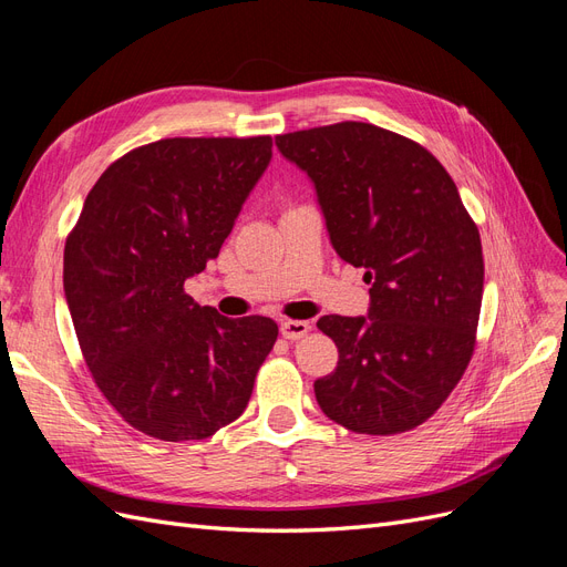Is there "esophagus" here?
Listing matches in <instances>:
<instances>
[{
	"label": "esophagus",
	"instance_id": "34e87169",
	"mask_svg": "<svg viewBox=\"0 0 567 567\" xmlns=\"http://www.w3.org/2000/svg\"><path fill=\"white\" fill-rule=\"evenodd\" d=\"M310 329H312V326L307 321H300V319H284L281 321V336L286 340H300V338L310 333Z\"/></svg>",
	"mask_w": 567,
	"mask_h": 567
}]
</instances>
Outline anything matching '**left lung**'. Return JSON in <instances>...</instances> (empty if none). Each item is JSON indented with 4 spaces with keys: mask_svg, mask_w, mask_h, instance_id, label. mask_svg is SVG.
Returning <instances> with one entry per match:
<instances>
[{
    "mask_svg": "<svg viewBox=\"0 0 567 567\" xmlns=\"http://www.w3.org/2000/svg\"><path fill=\"white\" fill-rule=\"evenodd\" d=\"M315 182L331 244L364 267L369 317L326 315L338 367L315 381L321 411L348 431L398 435L431 419L466 371L483 305V244L431 151L371 123L277 136Z\"/></svg>",
    "mask_w": 567,
    "mask_h": 567,
    "instance_id": "1",
    "label": "left lung"
}]
</instances>
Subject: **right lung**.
I'll return each instance as SVG.
<instances>
[{
  "mask_svg": "<svg viewBox=\"0 0 567 567\" xmlns=\"http://www.w3.org/2000/svg\"><path fill=\"white\" fill-rule=\"evenodd\" d=\"M271 136H173L132 148L84 198L63 250V290L96 388L136 431L205 440L244 414L279 336L229 319L184 281L219 255Z\"/></svg>",
  "mask_w": 567,
  "mask_h": 567,
  "instance_id": "right-lung-1",
  "label": "right lung"
}]
</instances>
